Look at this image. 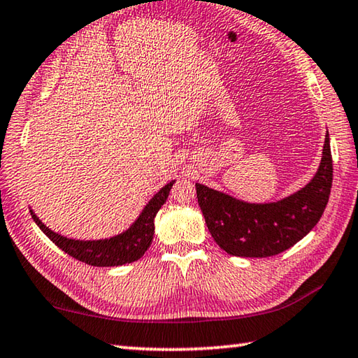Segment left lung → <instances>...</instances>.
Returning a JSON list of instances; mask_svg holds the SVG:
<instances>
[{
	"label": "left lung",
	"instance_id": "obj_1",
	"mask_svg": "<svg viewBox=\"0 0 358 358\" xmlns=\"http://www.w3.org/2000/svg\"><path fill=\"white\" fill-rule=\"evenodd\" d=\"M333 164L329 131L317 172L308 185L276 202L252 203L196 183L199 207L221 250L238 257L276 256L306 237L329 202Z\"/></svg>",
	"mask_w": 358,
	"mask_h": 358
}]
</instances>
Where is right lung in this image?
<instances>
[{"label":"right lung","instance_id":"add662e5","mask_svg":"<svg viewBox=\"0 0 358 358\" xmlns=\"http://www.w3.org/2000/svg\"><path fill=\"white\" fill-rule=\"evenodd\" d=\"M175 180L161 187L150 202L145 205L142 213L131 226L118 235L110 238L101 240H76L68 238L62 234L53 232L42 222L34 211L29 208V213L39 229L44 232L59 250L68 252L80 262H85L93 266H118L124 264L136 262L141 259L153 241L155 235V216L162 205L166 203L169 192H171Z\"/></svg>","mask_w":358,"mask_h":358}]
</instances>
